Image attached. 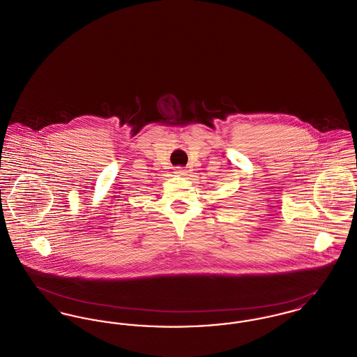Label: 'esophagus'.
<instances>
[{
  "mask_svg": "<svg viewBox=\"0 0 357 357\" xmlns=\"http://www.w3.org/2000/svg\"><path fill=\"white\" fill-rule=\"evenodd\" d=\"M175 174L178 175V176H183V175H186V170H183V169H178V170L175 171Z\"/></svg>",
  "mask_w": 357,
  "mask_h": 357,
  "instance_id": "34e87169",
  "label": "esophagus"
}]
</instances>
